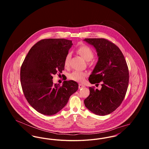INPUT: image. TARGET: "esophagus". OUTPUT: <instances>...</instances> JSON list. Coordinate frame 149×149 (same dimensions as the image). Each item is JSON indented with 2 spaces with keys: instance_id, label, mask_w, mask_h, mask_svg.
<instances>
[{
  "instance_id": "1",
  "label": "esophagus",
  "mask_w": 149,
  "mask_h": 149,
  "mask_svg": "<svg viewBox=\"0 0 149 149\" xmlns=\"http://www.w3.org/2000/svg\"><path fill=\"white\" fill-rule=\"evenodd\" d=\"M84 85L81 84H79V89H81L82 88H84Z\"/></svg>"
}]
</instances>
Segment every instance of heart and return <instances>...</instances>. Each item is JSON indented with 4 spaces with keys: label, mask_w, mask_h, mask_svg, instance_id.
Instances as JSON below:
<instances>
[{
    "label": "heart",
    "mask_w": 149,
    "mask_h": 149,
    "mask_svg": "<svg viewBox=\"0 0 149 149\" xmlns=\"http://www.w3.org/2000/svg\"><path fill=\"white\" fill-rule=\"evenodd\" d=\"M77 52L87 61H91L94 56V51L90 47L86 45H82L78 47V49L77 50ZM70 57L71 54L70 53L66 54L64 59V64L65 67L68 68L69 66ZM86 76L87 74L85 72L75 70L69 74L68 78L71 80L77 81L79 83H83L84 81Z\"/></svg>",
    "instance_id": "obj_1"
}]
</instances>
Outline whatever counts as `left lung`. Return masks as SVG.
Returning <instances> with one entry per match:
<instances>
[{"instance_id": "obj_1", "label": "left lung", "mask_w": 149, "mask_h": 149, "mask_svg": "<svg viewBox=\"0 0 149 149\" xmlns=\"http://www.w3.org/2000/svg\"><path fill=\"white\" fill-rule=\"evenodd\" d=\"M84 41L95 48L99 57L89 81L93 84L102 83L100 90L89 87L84 104L93 113L105 116L115 111L125 98L129 82L127 64L120 49L111 41L105 38Z\"/></svg>"}]
</instances>
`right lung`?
<instances>
[{
    "instance_id": "1",
    "label": "right lung",
    "mask_w": 149,
    "mask_h": 149,
    "mask_svg": "<svg viewBox=\"0 0 149 149\" xmlns=\"http://www.w3.org/2000/svg\"><path fill=\"white\" fill-rule=\"evenodd\" d=\"M72 45L71 40L49 38L34 45L21 68L22 91L29 104L38 112L51 116L58 112L78 89L75 81L54 84L53 75L64 70V61Z\"/></svg>"
}]
</instances>
